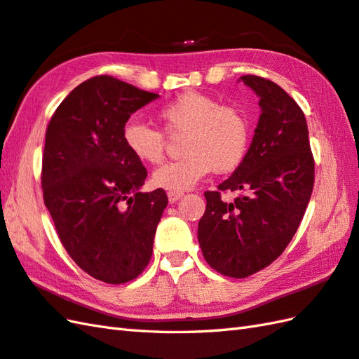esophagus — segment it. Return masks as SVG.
<instances>
[{
    "mask_svg": "<svg viewBox=\"0 0 359 359\" xmlns=\"http://www.w3.org/2000/svg\"><path fill=\"white\" fill-rule=\"evenodd\" d=\"M168 200H170V203H176L179 198H182L183 197V193L182 191H168Z\"/></svg>",
    "mask_w": 359,
    "mask_h": 359,
    "instance_id": "34e87169",
    "label": "esophagus"
}]
</instances>
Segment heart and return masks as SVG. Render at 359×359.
Instances as JSON below:
<instances>
[{
  "label": "heart",
  "mask_w": 359,
  "mask_h": 359,
  "mask_svg": "<svg viewBox=\"0 0 359 359\" xmlns=\"http://www.w3.org/2000/svg\"><path fill=\"white\" fill-rule=\"evenodd\" d=\"M159 118L170 135L183 136L177 161L162 165L153 174L156 187L171 191L193 188L211 171L226 174L245 161L251 142V121L234 105L198 91H187L165 104ZM123 142L139 162L163 161L165 135L144 122L133 121L123 130Z\"/></svg>",
  "instance_id": "1"
}]
</instances>
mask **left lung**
I'll return each mask as SVG.
<instances>
[{"mask_svg":"<svg viewBox=\"0 0 359 359\" xmlns=\"http://www.w3.org/2000/svg\"><path fill=\"white\" fill-rule=\"evenodd\" d=\"M243 81L260 97L252 144L229 179L206 191L198 222V245L208 264L232 278H245L283 254L309 203L315 163L302 108L275 82L254 74ZM223 190H237L223 203Z\"/></svg>","mask_w":359,"mask_h":359,"instance_id":"8db88e82","label":"left lung"}]
</instances>
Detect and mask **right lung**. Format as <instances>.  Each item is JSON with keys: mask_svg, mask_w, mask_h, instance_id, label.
Listing matches in <instances>:
<instances>
[{"mask_svg": "<svg viewBox=\"0 0 359 359\" xmlns=\"http://www.w3.org/2000/svg\"><path fill=\"white\" fill-rule=\"evenodd\" d=\"M157 97L101 74L70 91L46 131L44 203L73 262L108 285L144 272L168 205L162 188L140 193L147 170L123 142L130 116Z\"/></svg>", "mask_w": 359, "mask_h": 359, "instance_id": "add662e5", "label": "right lung"}]
</instances>
